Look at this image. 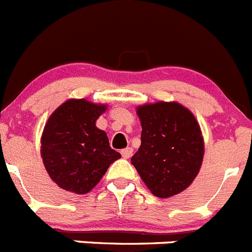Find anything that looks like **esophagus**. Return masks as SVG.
Wrapping results in <instances>:
<instances>
[{
  "instance_id": "esophagus-1",
  "label": "esophagus",
  "mask_w": 252,
  "mask_h": 252,
  "mask_svg": "<svg viewBox=\"0 0 252 252\" xmlns=\"http://www.w3.org/2000/svg\"><path fill=\"white\" fill-rule=\"evenodd\" d=\"M133 155V149L131 148H126V149L122 150V157L124 159H129Z\"/></svg>"
}]
</instances>
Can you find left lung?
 Returning a JSON list of instances; mask_svg holds the SVG:
<instances>
[{
  "mask_svg": "<svg viewBox=\"0 0 252 252\" xmlns=\"http://www.w3.org/2000/svg\"><path fill=\"white\" fill-rule=\"evenodd\" d=\"M137 113L142 144L131 164L155 196L179 194L191 184L203 163L200 126L189 109L175 102L140 105Z\"/></svg>",
  "mask_w": 252,
  "mask_h": 252,
  "instance_id": "left-lung-1",
  "label": "left lung"
}]
</instances>
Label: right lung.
<instances>
[{"mask_svg": "<svg viewBox=\"0 0 252 252\" xmlns=\"http://www.w3.org/2000/svg\"><path fill=\"white\" fill-rule=\"evenodd\" d=\"M105 105L69 99L49 117L41 139L46 170L62 189L86 194L98 184L110 164L121 158L109 147L95 121Z\"/></svg>", "mask_w": 252, "mask_h": 252, "instance_id": "obj_1", "label": "right lung"}]
</instances>
